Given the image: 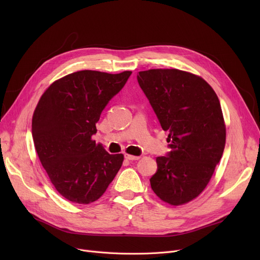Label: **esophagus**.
Listing matches in <instances>:
<instances>
[{
  "label": "esophagus",
  "instance_id": "obj_1",
  "mask_svg": "<svg viewBox=\"0 0 260 260\" xmlns=\"http://www.w3.org/2000/svg\"><path fill=\"white\" fill-rule=\"evenodd\" d=\"M124 157H125V159L131 160V161H134V160H139V159H140V157H139V156H133V155H128V154H125V155H124Z\"/></svg>",
  "mask_w": 260,
  "mask_h": 260
}]
</instances>
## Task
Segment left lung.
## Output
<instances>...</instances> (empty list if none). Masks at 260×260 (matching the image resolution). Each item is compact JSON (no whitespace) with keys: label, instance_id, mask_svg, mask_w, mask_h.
Wrapping results in <instances>:
<instances>
[{"label":"left lung","instance_id":"obj_1","mask_svg":"<svg viewBox=\"0 0 260 260\" xmlns=\"http://www.w3.org/2000/svg\"><path fill=\"white\" fill-rule=\"evenodd\" d=\"M138 83L163 131L170 152L156 159L149 179L154 193L172 206L196 198L206 188L225 145L220 102L202 78L179 70H149Z\"/></svg>","mask_w":260,"mask_h":260}]
</instances>
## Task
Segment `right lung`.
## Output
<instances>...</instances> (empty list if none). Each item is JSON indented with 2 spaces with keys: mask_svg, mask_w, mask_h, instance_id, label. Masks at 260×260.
<instances>
[{
  "mask_svg": "<svg viewBox=\"0 0 260 260\" xmlns=\"http://www.w3.org/2000/svg\"><path fill=\"white\" fill-rule=\"evenodd\" d=\"M132 72L81 71L57 80L41 97L31 133L39 159L51 183L67 200H98L118 171L123 155H111L91 139L95 123Z\"/></svg>",
  "mask_w": 260,
  "mask_h": 260,
  "instance_id": "obj_1",
  "label": "right lung"
}]
</instances>
